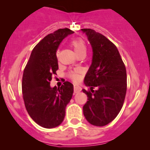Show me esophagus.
I'll return each mask as SVG.
<instances>
[{"label": "esophagus", "instance_id": "obj_1", "mask_svg": "<svg viewBox=\"0 0 150 150\" xmlns=\"http://www.w3.org/2000/svg\"><path fill=\"white\" fill-rule=\"evenodd\" d=\"M81 87L78 86H74V93H78L81 91Z\"/></svg>", "mask_w": 150, "mask_h": 150}]
</instances>
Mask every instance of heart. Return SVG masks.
<instances>
[{
	"label": "heart",
	"instance_id": "obj_1",
	"mask_svg": "<svg viewBox=\"0 0 150 150\" xmlns=\"http://www.w3.org/2000/svg\"><path fill=\"white\" fill-rule=\"evenodd\" d=\"M70 44L73 46L74 50H75V51L78 56H80L81 54H83V53H86L87 46H86L85 41L82 38H75V39H74L72 41ZM81 74H82V70L80 69H75L74 70L69 72L68 76H69L72 80L74 81L75 82H77L80 80Z\"/></svg>",
	"mask_w": 150,
	"mask_h": 150
}]
</instances>
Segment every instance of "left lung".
I'll use <instances>...</instances> for the list:
<instances>
[{
    "label": "left lung",
    "instance_id": "1",
    "mask_svg": "<svg viewBox=\"0 0 150 150\" xmlns=\"http://www.w3.org/2000/svg\"><path fill=\"white\" fill-rule=\"evenodd\" d=\"M82 30L93 50L92 65L84 80L90 89H82L88 100L83 106V113L89 123L104 126L115 119L123 107L127 90L126 69L114 44L92 29Z\"/></svg>",
    "mask_w": 150,
    "mask_h": 150
}]
</instances>
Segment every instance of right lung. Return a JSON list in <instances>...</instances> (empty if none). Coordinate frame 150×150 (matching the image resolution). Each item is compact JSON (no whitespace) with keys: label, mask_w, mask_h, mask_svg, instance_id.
Returning <instances> with one entry per match:
<instances>
[{"label":"right lung","mask_w":150,"mask_h":150,"mask_svg":"<svg viewBox=\"0 0 150 150\" xmlns=\"http://www.w3.org/2000/svg\"><path fill=\"white\" fill-rule=\"evenodd\" d=\"M68 28L48 34L32 50L24 69L22 91L25 108L31 118L45 128L63 122L65 108L73 93V85L65 82L61 87H50L52 75L58 69L56 51L65 37L73 34Z\"/></svg>","instance_id":"add662e5"}]
</instances>
